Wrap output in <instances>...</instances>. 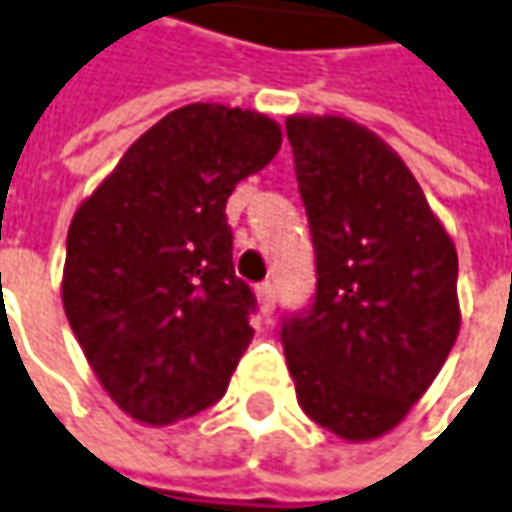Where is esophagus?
<instances>
[{"label": "esophagus", "mask_w": 512, "mask_h": 512, "mask_svg": "<svg viewBox=\"0 0 512 512\" xmlns=\"http://www.w3.org/2000/svg\"><path fill=\"white\" fill-rule=\"evenodd\" d=\"M257 301H260V313L272 316V310H275V284L272 281L257 284Z\"/></svg>", "instance_id": "obj_1"}]
</instances>
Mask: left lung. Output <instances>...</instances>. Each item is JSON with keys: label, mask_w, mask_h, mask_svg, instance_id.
Wrapping results in <instances>:
<instances>
[{"label": "left lung", "mask_w": 512, "mask_h": 512, "mask_svg": "<svg viewBox=\"0 0 512 512\" xmlns=\"http://www.w3.org/2000/svg\"><path fill=\"white\" fill-rule=\"evenodd\" d=\"M316 252L313 301L281 345L298 406L321 429L371 440L414 406L458 339V252L423 188L347 118H286Z\"/></svg>", "instance_id": "8db88e82"}]
</instances>
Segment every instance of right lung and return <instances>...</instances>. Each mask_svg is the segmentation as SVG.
I'll return each instance as SVG.
<instances>
[{"label":"right lung","instance_id":"obj_1","mask_svg":"<svg viewBox=\"0 0 512 512\" xmlns=\"http://www.w3.org/2000/svg\"><path fill=\"white\" fill-rule=\"evenodd\" d=\"M281 147L272 118L191 104L153 124L77 208L63 307L106 394L167 426L214 406L255 330L226 202Z\"/></svg>","mask_w":512,"mask_h":512}]
</instances>
